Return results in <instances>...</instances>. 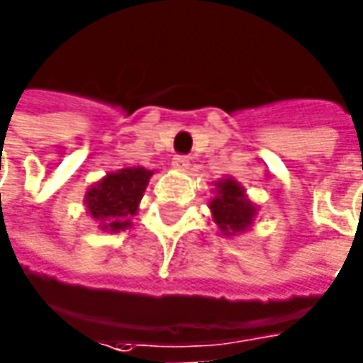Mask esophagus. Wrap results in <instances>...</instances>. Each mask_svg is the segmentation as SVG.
<instances>
[{"label":"esophagus","instance_id":"34e87169","mask_svg":"<svg viewBox=\"0 0 363 363\" xmlns=\"http://www.w3.org/2000/svg\"><path fill=\"white\" fill-rule=\"evenodd\" d=\"M189 157H181V155H177V157L172 158V167L177 170H186L189 169Z\"/></svg>","mask_w":363,"mask_h":363}]
</instances>
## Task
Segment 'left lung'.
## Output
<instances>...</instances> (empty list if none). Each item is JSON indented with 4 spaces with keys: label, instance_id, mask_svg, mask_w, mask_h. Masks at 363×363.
I'll return each mask as SVG.
<instances>
[{
    "label": "left lung",
    "instance_id": "obj_1",
    "mask_svg": "<svg viewBox=\"0 0 363 363\" xmlns=\"http://www.w3.org/2000/svg\"><path fill=\"white\" fill-rule=\"evenodd\" d=\"M213 193L215 196L208 201V208L223 237H235L253 227L259 206L247 196L241 182L233 177H225L215 181Z\"/></svg>",
    "mask_w": 363,
    "mask_h": 363
}]
</instances>
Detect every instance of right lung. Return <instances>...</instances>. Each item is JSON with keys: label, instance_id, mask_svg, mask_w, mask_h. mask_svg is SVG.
<instances>
[{"label": "right lung", "instance_id": "1", "mask_svg": "<svg viewBox=\"0 0 363 363\" xmlns=\"http://www.w3.org/2000/svg\"><path fill=\"white\" fill-rule=\"evenodd\" d=\"M155 170L128 167L114 170L94 182L84 194V206L100 231L120 233L132 227V217Z\"/></svg>", "mask_w": 363, "mask_h": 363}]
</instances>
